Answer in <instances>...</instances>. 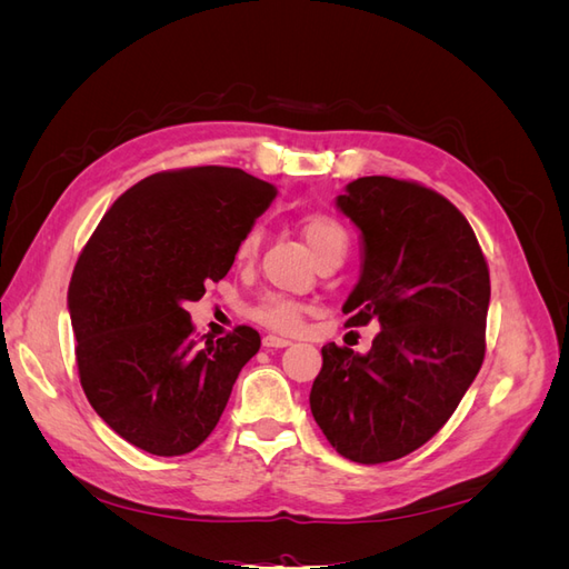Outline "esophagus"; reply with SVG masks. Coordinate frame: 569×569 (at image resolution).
Wrapping results in <instances>:
<instances>
[{
  "instance_id": "obj_1",
  "label": "esophagus",
  "mask_w": 569,
  "mask_h": 569,
  "mask_svg": "<svg viewBox=\"0 0 569 569\" xmlns=\"http://www.w3.org/2000/svg\"><path fill=\"white\" fill-rule=\"evenodd\" d=\"M263 347H268V349H287V347H291V341L282 339V337L268 335V337H263Z\"/></svg>"
}]
</instances>
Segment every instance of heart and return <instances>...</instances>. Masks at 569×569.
I'll return each instance as SVG.
<instances>
[{"label":"heart","instance_id":"b5f03b06","mask_svg":"<svg viewBox=\"0 0 569 569\" xmlns=\"http://www.w3.org/2000/svg\"><path fill=\"white\" fill-rule=\"evenodd\" d=\"M301 230L308 247L316 251L318 261L337 249L347 251L349 234L341 228V222L335 220L332 216H322V213L306 216L301 222ZM258 244H261V228H251L242 237V242H239V249H237L239 261H249V258L256 253ZM249 316L256 322L268 327V330L291 335L301 327L306 318V306L282 295H266L249 308Z\"/></svg>","mask_w":569,"mask_h":569}]
</instances>
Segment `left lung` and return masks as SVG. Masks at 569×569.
<instances>
[{"mask_svg":"<svg viewBox=\"0 0 569 569\" xmlns=\"http://www.w3.org/2000/svg\"><path fill=\"white\" fill-rule=\"evenodd\" d=\"M363 239L341 311L380 322L372 349L327 343L311 412L332 449L377 465L420 449L453 416L485 360L489 266L470 222L429 187L358 178L337 197Z\"/></svg>","mask_w":569,"mask_h":569,"instance_id":"1","label":"left lung"}]
</instances>
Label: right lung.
Listing matches in <instances>:
<instances>
[{
  "label": "right lung",
  "instance_id": "right-lung-1",
  "mask_svg": "<svg viewBox=\"0 0 569 569\" xmlns=\"http://www.w3.org/2000/svg\"><path fill=\"white\" fill-rule=\"evenodd\" d=\"M272 199L270 182L239 168L163 170L120 194L84 244L68 287L80 385L137 449L194 451L261 349L247 325L199 343L184 303L226 278Z\"/></svg>",
  "mask_w": 569,
  "mask_h": 569
}]
</instances>
